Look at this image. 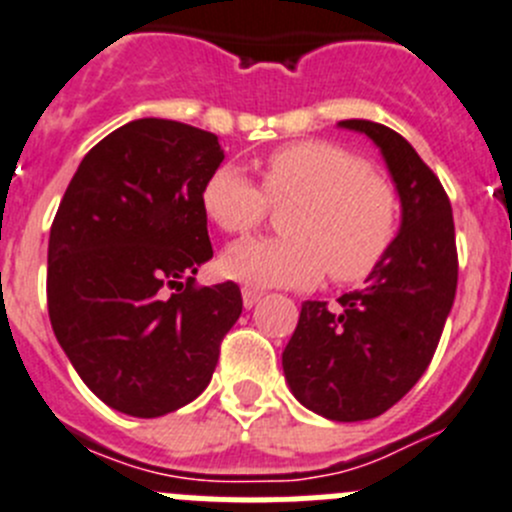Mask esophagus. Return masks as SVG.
I'll return each mask as SVG.
<instances>
[{"label": "esophagus", "mask_w": 512, "mask_h": 512, "mask_svg": "<svg viewBox=\"0 0 512 512\" xmlns=\"http://www.w3.org/2000/svg\"><path fill=\"white\" fill-rule=\"evenodd\" d=\"M262 293L260 290H252V288H245L242 290V303H245V308H252V305L260 303Z\"/></svg>", "instance_id": "obj_1"}]
</instances>
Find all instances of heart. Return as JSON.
Returning <instances> with one entry per match:
<instances>
[{
	"label": "heart",
	"instance_id": "1",
	"mask_svg": "<svg viewBox=\"0 0 512 512\" xmlns=\"http://www.w3.org/2000/svg\"><path fill=\"white\" fill-rule=\"evenodd\" d=\"M260 176L262 191L237 166L222 164L202 184L204 217L227 234L255 229L265 198L288 204L280 214L285 237L224 250L227 278L252 288H310L326 267L336 283H356L379 267L399 227V199L356 154L331 141L288 143L262 159Z\"/></svg>",
	"mask_w": 512,
	"mask_h": 512
}]
</instances>
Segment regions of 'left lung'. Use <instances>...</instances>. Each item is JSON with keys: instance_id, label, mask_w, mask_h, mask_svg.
Returning <instances> with one entry per match:
<instances>
[{"instance_id": "obj_1", "label": "left lung", "mask_w": 512, "mask_h": 512, "mask_svg": "<svg viewBox=\"0 0 512 512\" xmlns=\"http://www.w3.org/2000/svg\"><path fill=\"white\" fill-rule=\"evenodd\" d=\"M338 128L379 148L401 204L399 232L364 290L343 293L333 310L305 300L283 371L305 409L364 422L394 407L432 361L455 303V222L442 184L407 138L364 118Z\"/></svg>"}]
</instances>
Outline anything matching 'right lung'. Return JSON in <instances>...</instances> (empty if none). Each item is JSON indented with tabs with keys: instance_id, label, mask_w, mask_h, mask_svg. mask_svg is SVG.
I'll use <instances>...</instances> for the list:
<instances>
[{
	"instance_id": "right-lung-1",
	"label": "right lung",
	"mask_w": 512,
	"mask_h": 512,
	"mask_svg": "<svg viewBox=\"0 0 512 512\" xmlns=\"http://www.w3.org/2000/svg\"><path fill=\"white\" fill-rule=\"evenodd\" d=\"M222 161L214 133L138 118L85 154L52 222V331L85 386L128 417L197 399L242 313L234 283L191 285L212 260L199 194Z\"/></svg>"
}]
</instances>
